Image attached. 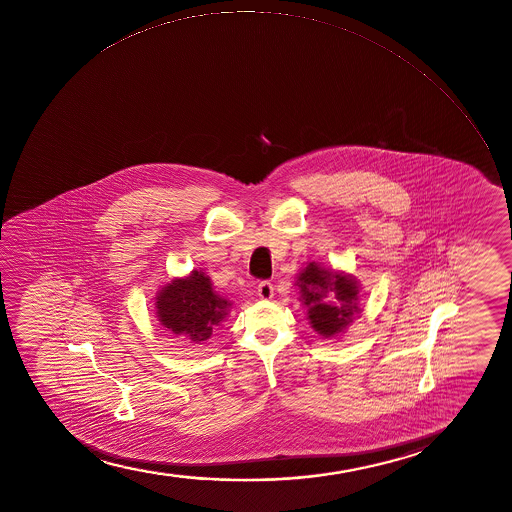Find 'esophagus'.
<instances>
[{"label": "esophagus", "instance_id": "1", "mask_svg": "<svg viewBox=\"0 0 512 512\" xmlns=\"http://www.w3.org/2000/svg\"><path fill=\"white\" fill-rule=\"evenodd\" d=\"M259 299L270 300L273 297V285L270 282H261L258 285Z\"/></svg>", "mask_w": 512, "mask_h": 512}]
</instances>
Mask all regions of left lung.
Returning a JSON list of instances; mask_svg holds the SVG:
<instances>
[{"label": "left lung", "mask_w": 512, "mask_h": 512, "mask_svg": "<svg viewBox=\"0 0 512 512\" xmlns=\"http://www.w3.org/2000/svg\"><path fill=\"white\" fill-rule=\"evenodd\" d=\"M295 285L307 307V319L323 338L338 336L360 312L359 283L352 275L326 270L318 263L300 271Z\"/></svg>", "instance_id": "1"}]
</instances>
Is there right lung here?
Masks as SVG:
<instances>
[{"label":"right lung","instance_id":"right-lung-1","mask_svg":"<svg viewBox=\"0 0 512 512\" xmlns=\"http://www.w3.org/2000/svg\"><path fill=\"white\" fill-rule=\"evenodd\" d=\"M155 300L160 324L189 343L208 340L232 306L213 292L210 277L198 270L191 271L188 277L174 278L162 287Z\"/></svg>","mask_w":512,"mask_h":512}]
</instances>
